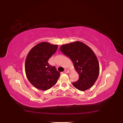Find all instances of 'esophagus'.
Instances as JSON below:
<instances>
[{
  "instance_id": "esophagus-1",
  "label": "esophagus",
  "mask_w": 123,
  "mask_h": 123,
  "mask_svg": "<svg viewBox=\"0 0 123 123\" xmlns=\"http://www.w3.org/2000/svg\"><path fill=\"white\" fill-rule=\"evenodd\" d=\"M64 72L65 73H69V70H68V69H66L65 70H64Z\"/></svg>"
}]
</instances>
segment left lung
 <instances>
[{"instance_id": "obj_1", "label": "left lung", "mask_w": 123, "mask_h": 123, "mask_svg": "<svg viewBox=\"0 0 123 123\" xmlns=\"http://www.w3.org/2000/svg\"><path fill=\"white\" fill-rule=\"evenodd\" d=\"M60 50L69 57L78 72L79 79L73 85L81 91L91 88L99 74V63L97 57L90 48L79 41L62 45Z\"/></svg>"}]
</instances>
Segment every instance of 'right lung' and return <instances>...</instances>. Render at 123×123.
<instances>
[{"label":"right lung","mask_w":123,"mask_h":123,"mask_svg":"<svg viewBox=\"0 0 123 123\" xmlns=\"http://www.w3.org/2000/svg\"><path fill=\"white\" fill-rule=\"evenodd\" d=\"M58 45L41 42L30 50L25 62L27 78L36 88L47 91L57 82L60 73L48 63L49 59L56 51Z\"/></svg>","instance_id":"1"}]
</instances>
